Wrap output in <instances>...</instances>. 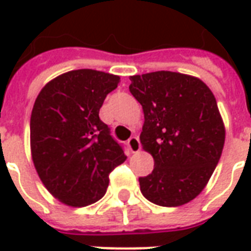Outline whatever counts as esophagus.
<instances>
[{
    "mask_svg": "<svg viewBox=\"0 0 251 251\" xmlns=\"http://www.w3.org/2000/svg\"><path fill=\"white\" fill-rule=\"evenodd\" d=\"M127 145L130 148L131 153H137L140 152V149H141V145H140V140H138V137H131L130 140L127 141Z\"/></svg>",
    "mask_w": 251,
    "mask_h": 251,
    "instance_id": "esophagus-1",
    "label": "esophagus"
}]
</instances>
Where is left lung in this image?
<instances>
[{"label":"left lung","mask_w":251,"mask_h":251,"mask_svg":"<svg viewBox=\"0 0 251 251\" xmlns=\"http://www.w3.org/2000/svg\"><path fill=\"white\" fill-rule=\"evenodd\" d=\"M141 103L142 149L152 154V174L140 177L142 195L177 207L204 189L221 158L226 129L210 88L199 77L172 71L130 76Z\"/></svg>","instance_id":"1"}]
</instances>
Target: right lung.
Returning a JSON list of instances; mask_svg holds the SVG:
<instances>
[{
    "label": "right lung",
    "instance_id": "obj_1",
    "mask_svg": "<svg viewBox=\"0 0 251 251\" xmlns=\"http://www.w3.org/2000/svg\"><path fill=\"white\" fill-rule=\"evenodd\" d=\"M120 76L74 70L41 88L30 115V153L39 177L52 196L71 207L98 201L109 175L126 160L99 109Z\"/></svg>",
    "mask_w": 251,
    "mask_h": 251
}]
</instances>
